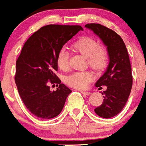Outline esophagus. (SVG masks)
<instances>
[{"instance_id": "esophagus-1", "label": "esophagus", "mask_w": 146, "mask_h": 146, "mask_svg": "<svg viewBox=\"0 0 146 146\" xmlns=\"http://www.w3.org/2000/svg\"><path fill=\"white\" fill-rule=\"evenodd\" d=\"M81 93H82V94H84V95H87V96L90 95V94H92L91 92H85V91H81Z\"/></svg>"}]
</instances>
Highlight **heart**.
<instances>
[{
  "instance_id": "obj_1",
  "label": "heart",
  "mask_w": 146,
  "mask_h": 146,
  "mask_svg": "<svg viewBox=\"0 0 146 146\" xmlns=\"http://www.w3.org/2000/svg\"><path fill=\"white\" fill-rule=\"evenodd\" d=\"M73 48L87 58L88 65L96 71H102L106 67L109 62V53L106 48L99 46L95 39L90 37H82L73 44ZM56 63L61 70L68 68V52L66 48L58 52ZM94 78L93 73L89 71H77L66 78L68 86L78 89H83Z\"/></svg>"
}]
</instances>
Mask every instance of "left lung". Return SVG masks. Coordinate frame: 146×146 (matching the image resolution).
Returning a JSON list of instances; mask_svg holds the SVG:
<instances>
[{"label": "left lung", "mask_w": 146, "mask_h": 146, "mask_svg": "<svg viewBox=\"0 0 146 146\" xmlns=\"http://www.w3.org/2000/svg\"><path fill=\"white\" fill-rule=\"evenodd\" d=\"M86 28L93 31L107 47L109 63L106 72L95 86L106 90L102 93L104 98L100 106L94 109L103 118L113 117L123 110L128 101L132 87V74L126 46L121 37L112 29L99 23H88Z\"/></svg>", "instance_id": "8db88e82"}]
</instances>
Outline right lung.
Masks as SVG:
<instances>
[{
    "mask_svg": "<svg viewBox=\"0 0 146 146\" xmlns=\"http://www.w3.org/2000/svg\"><path fill=\"white\" fill-rule=\"evenodd\" d=\"M80 30H83L80 26L47 25L23 45L16 61L15 80L24 105L37 117H55L72 92L55 74L56 58L63 46ZM50 83L59 84L57 90L50 92Z\"/></svg>",
    "mask_w": 146,
    "mask_h": 146,
    "instance_id": "obj_1",
    "label": "right lung"
}]
</instances>
